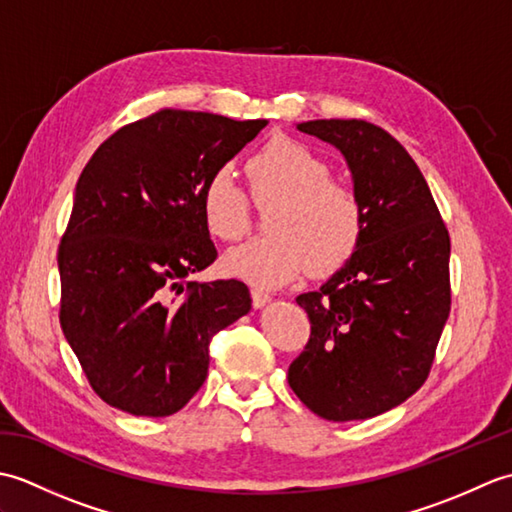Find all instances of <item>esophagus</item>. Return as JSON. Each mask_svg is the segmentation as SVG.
I'll return each instance as SVG.
<instances>
[{
	"instance_id": "esophagus-1",
	"label": "esophagus",
	"mask_w": 512,
	"mask_h": 512,
	"mask_svg": "<svg viewBox=\"0 0 512 512\" xmlns=\"http://www.w3.org/2000/svg\"><path fill=\"white\" fill-rule=\"evenodd\" d=\"M250 299H253L255 308H264L266 303L270 301V295L264 290H259V288H250Z\"/></svg>"
}]
</instances>
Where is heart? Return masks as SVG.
Instances as JSON below:
<instances>
[{"instance_id": "heart-1", "label": "heart", "mask_w": 512, "mask_h": 512, "mask_svg": "<svg viewBox=\"0 0 512 512\" xmlns=\"http://www.w3.org/2000/svg\"><path fill=\"white\" fill-rule=\"evenodd\" d=\"M248 193L268 206L266 237L224 257L226 273L250 284L277 288L310 270L334 275L356 255L365 231L358 193L334 180L330 162L295 138L275 136L246 162ZM206 231L222 242H239L253 228V206L228 167L206 178L202 195Z\"/></svg>"}]
</instances>
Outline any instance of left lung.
<instances>
[{"instance_id":"8db88e82","label":"left lung","mask_w":512,"mask_h":512,"mask_svg":"<svg viewBox=\"0 0 512 512\" xmlns=\"http://www.w3.org/2000/svg\"><path fill=\"white\" fill-rule=\"evenodd\" d=\"M341 149L363 202L356 255L317 292L299 295L310 339L288 383L317 416L367 420L427 380L451 310V239L418 165L361 118L297 125Z\"/></svg>"}]
</instances>
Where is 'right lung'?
I'll use <instances>...</instances> for the list:
<instances>
[{
    "mask_svg": "<svg viewBox=\"0 0 512 512\" xmlns=\"http://www.w3.org/2000/svg\"><path fill=\"white\" fill-rule=\"evenodd\" d=\"M266 125L165 107L118 129L85 165L59 244V321L107 405L180 411L209 372L213 336L250 310L242 281L187 277L217 257L200 206L206 178Z\"/></svg>",
    "mask_w": 512,
    "mask_h": 512,
    "instance_id": "right-lung-1",
    "label": "right lung"
}]
</instances>
